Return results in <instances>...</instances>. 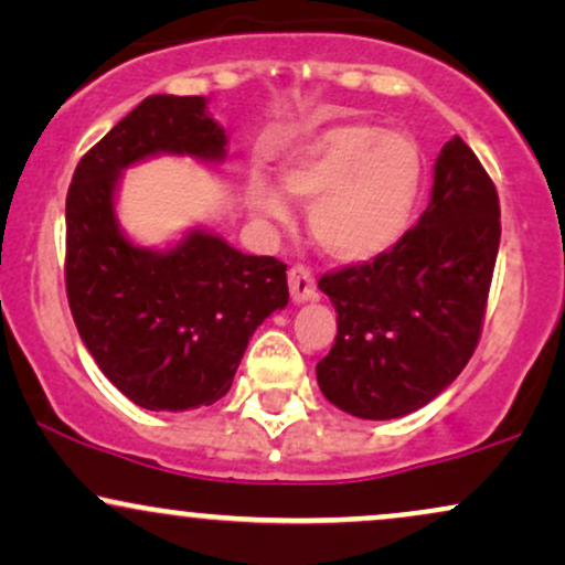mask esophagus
Listing matches in <instances>:
<instances>
[{
  "instance_id": "34e87169",
  "label": "esophagus",
  "mask_w": 565,
  "mask_h": 565,
  "mask_svg": "<svg viewBox=\"0 0 565 565\" xmlns=\"http://www.w3.org/2000/svg\"><path fill=\"white\" fill-rule=\"evenodd\" d=\"M289 291H291V300H295L297 305L316 300L313 274H310L305 265H295V268L289 270Z\"/></svg>"
}]
</instances>
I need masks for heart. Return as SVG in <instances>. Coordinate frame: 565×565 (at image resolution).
<instances>
[{
	"label": "heart",
	"mask_w": 565,
	"mask_h": 565,
	"mask_svg": "<svg viewBox=\"0 0 565 565\" xmlns=\"http://www.w3.org/2000/svg\"><path fill=\"white\" fill-rule=\"evenodd\" d=\"M425 183L419 142L372 121H340L291 148L281 188L310 204L308 228L337 263H369L406 236ZM252 206L287 223L289 201L274 185L252 183Z\"/></svg>",
	"instance_id": "1"
}]
</instances>
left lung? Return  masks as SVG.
Segmentation results:
<instances>
[{"instance_id": "obj_1", "label": "left lung", "mask_w": 565, "mask_h": 565, "mask_svg": "<svg viewBox=\"0 0 565 565\" xmlns=\"http://www.w3.org/2000/svg\"><path fill=\"white\" fill-rule=\"evenodd\" d=\"M499 196L462 138L440 148L430 204L385 255L321 276L337 337L321 393L361 419L430 404L468 366L499 252Z\"/></svg>"}]
</instances>
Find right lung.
Returning a JSON list of instances; mask_svg holds the SVG:
<instances>
[{
    "label": "right lung",
    "instance_id": "add662e5",
    "mask_svg": "<svg viewBox=\"0 0 565 565\" xmlns=\"http://www.w3.org/2000/svg\"><path fill=\"white\" fill-rule=\"evenodd\" d=\"M228 135L201 95H151L76 164L66 196V291L82 342L132 404L210 406L231 391L252 334L287 308V265L191 228L167 249L129 242L121 172L172 153L225 159Z\"/></svg>",
    "mask_w": 565,
    "mask_h": 565
}]
</instances>
